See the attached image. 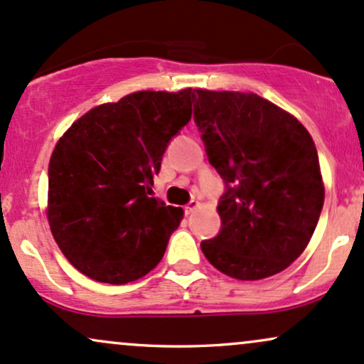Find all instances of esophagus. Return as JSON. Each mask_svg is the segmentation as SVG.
Listing matches in <instances>:
<instances>
[{"label":"esophagus","mask_w":364,"mask_h":364,"mask_svg":"<svg viewBox=\"0 0 364 364\" xmlns=\"http://www.w3.org/2000/svg\"><path fill=\"white\" fill-rule=\"evenodd\" d=\"M198 207H200V202H198V200H191V202L188 203V205L185 207V212H186V215H190L191 212L196 210V208H198Z\"/></svg>","instance_id":"1"}]
</instances>
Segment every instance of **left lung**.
<instances>
[{
  "instance_id": "left-lung-1",
  "label": "left lung",
  "mask_w": 364,
  "mask_h": 364,
  "mask_svg": "<svg viewBox=\"0 0 364 364\" xmlns=\"http://www.w3.org/2000/svg\"><path fill=\"white\" fill-rule=\"evenodd\" d=\"M195 123L210 164L228 183L223 229L202 241L217 270L237 281L282 272L310 243L325 188L308 129L253 92L196 90Z\"/></svg>"
}]
</instances>
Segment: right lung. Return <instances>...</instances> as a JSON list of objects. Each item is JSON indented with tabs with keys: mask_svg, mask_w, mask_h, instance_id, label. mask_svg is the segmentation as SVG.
<instances>
[{
	"mask_svg": "<svg viewBox=\"0 0 364 364\" xmlns=\"http://www.w3.org/2000/svg\"><path fill=\"white\" fill-rule=\"evenodd\" d=\"M193 101V89L133 92L92 107L58 140L46 214L61 253L83 275L127 284L162 260L185 212L150 196L154 176Z\"/></svg>",
	"mask_w": 364,
	"mask_h": 364,
	"instance_id": "right-lung-1",
	"label": "right lung"
}]
</instances>
